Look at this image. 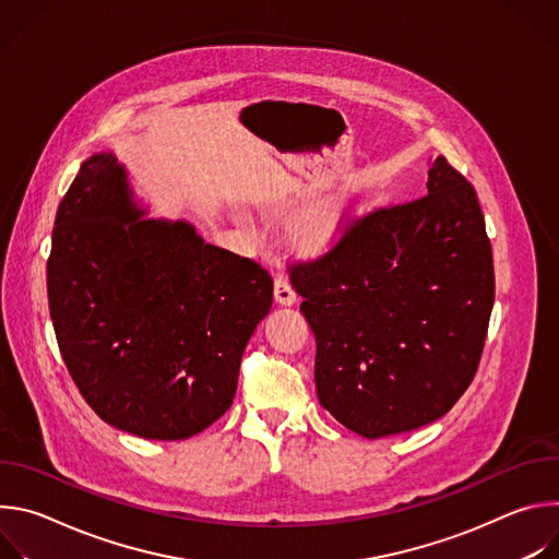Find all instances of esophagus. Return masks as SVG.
<instances>
[{"label":"esophagus","instance_id":"34e87169","mask_svg":"<svg viewBox=\"0 0 559 559\" xmlns=\"http://www.w3.org/2000/svg\"><path fill=\"white\" fill-rule=\"evenodd\" d=\"M274 298L281 305H294L296 302V292L285 274H278L274 281Z\"/></svg>","mask_w":559,"mask_h":559}]
</instances>
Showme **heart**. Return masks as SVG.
Segmentation results:
<instances>
[{"instance_id":"b5f03b06","label":"heart","mask_w":559,"mask_h":559,"mask_svg":"<svg viewBox=\"0 0 559 559\" xmlns=\"http://www.w3.org/2000/svg\"><path fill=\"white\" fill-rule=\"evenodd\" d=\"M325 231H328L325 223L318 221V218H309V221H305V225H302V236L307 238V241H311V243L321 241V238L325 236Z\"/></svg>"}]
</instances>
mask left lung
<instances>
[{"label": "left lung", "mask_w": 559, "mask_h": 559, "mask_svg": "<svg viewBox=\"0 0 559 559\" xmlns=\"http://www.w3.org/2000/svg\"><path fill=\"white\" fill-rule=\"evenodd\" d=\"M316 336V393L349 431L384 438L442 418L480 365L496 296L473 186L440 154L427 194L376 207L289 270Z\"/></svg>", "instance_id": "obj_1"}]
</instances>
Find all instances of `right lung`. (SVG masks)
Masks as SVG:
<instances>
[{
    "label": "right lung",
    "mask_w": 559,
    "mask_h": 559,
    "mask_svg": "<svg viewBox=\"0 0 559 559\" xmlns=\"http://www.w3.org/2000/svg\"><path fill=\"white\" fill-rule=\"evenodd\" d=\"M46 278L79 393L104 423L147 440L192 438L229 409L274 294L265 267L190 223L141 218L112 152L84 162L61 199Z\"/></svg>",
    "instance_id": "obj_1"
}]
</instances>
